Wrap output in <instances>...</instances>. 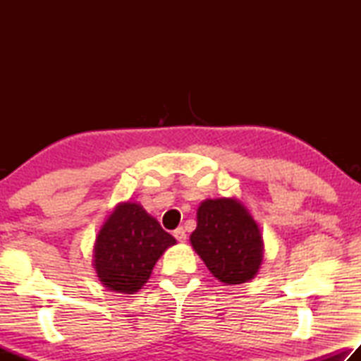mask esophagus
I'll list each match as a JSON object with an SVG mask.
<instances>
[{
    "label": "esophagus",
    "instance_id": "obj_1",
    "mask_svg": "<svg viewBox=\"0 0 361 361\" xmlns=\"http://www.w3.org/2000/svg\"><path fill=\"white\" fill-rule=\"evenodd\" d=\"M173 235H175V239L178 240L180 243H185L186 242V231L183 229V228H178V229H175V232H173Z\"/></svg>",
    "mask_w": 361,
    "mask_h": 361
}]
</instances>
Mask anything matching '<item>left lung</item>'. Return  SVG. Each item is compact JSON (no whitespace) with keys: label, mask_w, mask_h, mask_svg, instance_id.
<instances>
[{"label":"left lung","mask_w":361,"mask_h":361,"mask_svg":"<svg viewBox=\"0 0 361 361\" xmlns=\"http://www.w3.org/2000/svg\"><path fill=\"white\" fill-rule=\"evenodd\" d=\"M212 276L224 285H240L258 276L264 242L258 223L237 197L205 199L197 209V228L189 237Z\"/></svg>","instance_id":"8db88e82"}]
</instances>
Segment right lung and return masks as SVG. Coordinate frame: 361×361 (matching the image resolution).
<instances>
[{
  "mask_svg": "<svg viewBox=\"0 0 361 361\" xmlns=\"http://www.w3.org/2000/svg\"><path fill=\"white\" fill-rule=\"evenodd\" d=\"M176 240L138 202H121L95 237L92 266L103 286L133 295L148 282L152 267Z\"/></svg>",
  "mask_w": 361,
  "mask_h": 361,
  "instance_id": "right-lung-1",
  "label": "right lung"
}]
</instances>
